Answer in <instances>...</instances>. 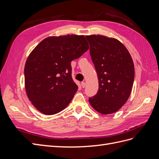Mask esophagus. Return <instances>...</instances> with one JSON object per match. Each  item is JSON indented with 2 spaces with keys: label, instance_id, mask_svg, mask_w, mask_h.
Returning <instances> with one entry per match:
<instances>
[{
  "label": "esophagus",
  "instance_id": "34e87169",
  "mask_svg": "<svg viewBox=\"0 0 159 159\" xmlns=\"http://www.w3.org/2000/svg\"><path fill=\"white\" fill-rule=\"evenodd\" d=\"M81 86H82L83 88H84L85 87V82H81Z\"/></svg>",
  "mask_w": 159,
  "mask_h": 159
}]
</instances>
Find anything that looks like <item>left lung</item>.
Listing matches in <instances>:
<instances>
[{
  "label": "left lung",
  "mask_w": 159,
  "mask_h": 159,
  "mask_svg": "<svg viewBox=\"0 0 159 159\" xmlns=\"http://www.w3.org/2000/svg\"><path fill=\"white\" fill-rule=\"evenodd\" d=\"M98 76L99 90L89 102L101 114L117 112L127 102L133 85L132 57L122 43L102 35L85 36Z\"/></svg>",
  "instance_id": "left-lung-1"
}]
</instances>
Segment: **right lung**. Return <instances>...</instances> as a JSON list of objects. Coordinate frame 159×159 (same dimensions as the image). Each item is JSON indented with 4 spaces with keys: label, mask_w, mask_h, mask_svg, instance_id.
Instances as JSON below:
<instances>
[{
    "label": "right lung",
    "mask_w": 159,
    "mask_h": 159,
    "mask_svg": "<svg viewBox=\"0 0 159 159\" xmlns=\"http://www.w3.org/2000/svg\"><path fill=\"white\" fill-rule=\"evenodd\" d=\"M88 49L84 35L68 34L48 37L31 52L25 67V89L40 112L54 115L70 104L78 89L71 61Z\"/></svg>",
    "instance_id": "add662e5"
}]
</instances>
